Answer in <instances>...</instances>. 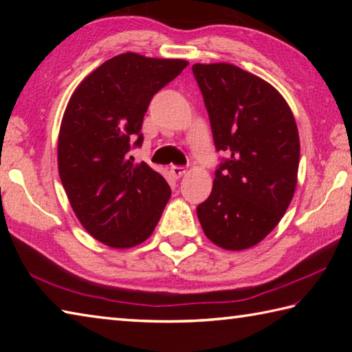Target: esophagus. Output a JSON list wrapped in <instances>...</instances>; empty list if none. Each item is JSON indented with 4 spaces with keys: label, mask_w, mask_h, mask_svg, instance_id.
<instances>
[{
    "label": "esophagus",
    "mask_w": 352,
    "mask_h": 352,
    "mask_svg": "<svg viewBox=\"0 0 352 352\" xmlns=\"http://www.w3.org/2000/svg\"><path fill=\"white\" fill-rule=\"evenodd\" d=\"M170 174L174 178H182L184 174H186V169L182 168V166H172Z\"/></svg>",
    "instance_id": "1"
}]
</instances>
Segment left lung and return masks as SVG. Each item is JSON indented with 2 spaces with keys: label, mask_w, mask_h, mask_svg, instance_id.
Returning a JSON list of instances; mask_svg holds the SVG:
<instances>
[{
  "label": "left lung",
  "mask_w": 352,
  "mask_h": 352,
  "mask_svg": "<svg viewBox=\"0 0 352 352\" xmlns=\"http://www.w3.org/2000/svg\"><path fill=\"white\" fill-rule=\"evenodd\" d=\"M214 144L228 158L212 190L197 206L208 239L225 250H247L270 233L296 188L300 136L285 99L269 82L231 63H195Z\"/></svg>",
  "instance_id": "1"
}]
</instances>
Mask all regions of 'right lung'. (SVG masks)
Masks as SVG:
<instances>
[{"instance_id":"obj_1","label":"right lung","mask_w":352,"mask_h":352,"mask_svg":"<svg viewBox=\"0 0 352 352\" xmlns=\"http://www.w3.org/2000/svg\"><path fill=\"white\" fill-rule=\"evenodd\" d=\"M186 67L182 58L119 54L80 82L63 113L58 175L83 228L111 248L144 242L170 199L168 182L127 153L141 146L153 94Z\"/></svg>"}]
</instances>
